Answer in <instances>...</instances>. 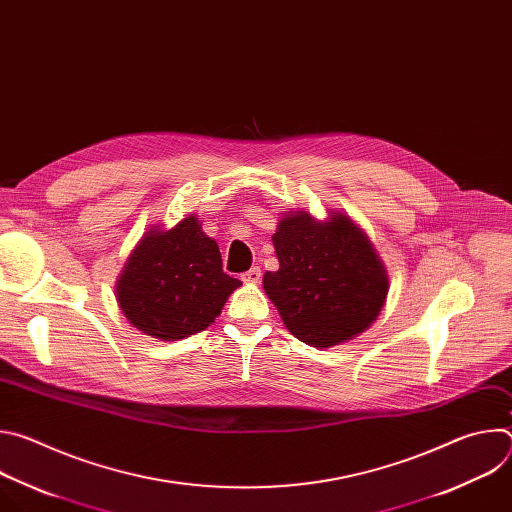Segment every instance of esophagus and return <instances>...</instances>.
Returning a JSON list of instances; mask_svg holds the SVG:
<instances>
[{"instance_id":"esophagus-1","label":"esophagus","mask_w":512,"mask_h":512,"mask_svg":"<svg viewBox=\"0 0 512 512\" xmlns=\"http://www.w3.org/2000/svg\"><path fill=\"white\" fill-rule=\"evenodd\" d=\"M241 279H243L245 283H259V279H261V269H259V267H251L249 271H245V273L241 275Z\"/></svg>"}]
</instances>
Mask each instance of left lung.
<instances>
[{
    "instance_id": "1",
    "label": "left lung",
    "mask_w": 512,
    "mask_h": 512,
    "mask_svg": "<svg viewBox=\"0 0 512 512\" xmlns=\"http://www.w3.org/2000/svg\"><path fill=\"white\" fill-rule=\"evenodd\" d=\"M277 271L263 287L287 330L328 348L367 330L383 310L389 279L373 245L350 218L318 223L306 212L281 218L273 235Z\"/></svg>"
}]
</instances>
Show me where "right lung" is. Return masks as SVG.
I'll list each match as a JSON object with an SVG mask.
<instances>
[{"instance_id": "1", "label": "right lung", "mask_w": 512, "mask_h": 512, "mask_svg": "<svg viewBox=\"0 0 512 512\" xmlns=\"http://www.w3.org/2000/svg\"><path fill=\"white\" fill-rule=\"evenodd\" d=\"M239 285L190 214L172 231L154 229L139 241L117 281V302L137 330L180 340L208 328Z\"/></svg>"}]
</instances>
